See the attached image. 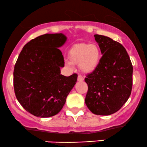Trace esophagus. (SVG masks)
Instances as JSON below:
<instances>
[{
  "label": "esophagus",
  "instance_id": "34e87169",
  "mask_svg": "<svg viewBox=\"0 0 147 147\" xmlns=\"http://www.w3.org/2000/svg\"><path fill=\"white\" fill-rule=\"evenodd\" d=\"M84 79V77H82V75H79L78 77H77V81H78V82H83Z\"/></svg>",
  "mask_w": 147,
  "mask_h": 147
}]
</instances>
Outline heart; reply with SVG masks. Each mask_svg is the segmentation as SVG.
Wrapping results in <instances>:
<instances>
[{
  "label": "heart",
  "instance_id": "1",
  "mask_svg": "<svg viewBox=\"0 0 147 147\" xmlns=\"http://www.w3.org/2000/svg\"><path fill=\"white\" fill-rule=\"evenodd\" d=\"M101 50L95 43H78L74 45L69 51L68 66L79 65V68L84 73L95 71L100 63Z\"/></svg>",
  "mask_w": 147,
  "mask_h": 147
}]
</instances>
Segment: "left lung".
Returning <instances> with one entry per match:
<instances>
[{
  "mask_svg": "<svg viewBox=\"0 0 147 147\" xmlns=\"http://www.w3.org/2000/svg\"><path fill=\"white\" fill-rule=\"evenodd\" d=\"M102 57L95 71L85 78V103L92 113L109 115L128 100L133 85V65L126 49L112 38L95 34Z\"/></svg>",
  "mask_w": 147,
  "mask_h": 147,
  "instance_id": "8db88e82",
  "label": "left lung"
}]
</instances>
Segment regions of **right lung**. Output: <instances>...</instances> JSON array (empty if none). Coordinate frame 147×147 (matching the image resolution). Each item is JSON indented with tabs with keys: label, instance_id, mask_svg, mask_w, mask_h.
Returning <instances> with one entry per match:
<instances>
[{
	"label": "right lung",
	"instance_id": "1",
	"mask_svg": "<svg viewBox=\"0 0 147 147\" xmlns=\"http://www.w3.org/2000/svg\"><path fill=\"white\" fill-rule=\"evenodd\" d=\"M67 41L62 33L45 34L28 42L14 70V92L18 102L39 117L55 115L77 80V75H61L64 59L60 47Z\"/></svg>",
	"mask_w": 147,
	"mask_h": 147
}]
</instances>
